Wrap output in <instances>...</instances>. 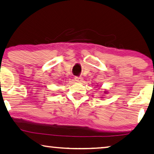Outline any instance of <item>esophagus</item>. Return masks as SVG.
<instances>
[{
  "instance_id": "34e87169",
  "label": "esophagus",
  "mask_w": 154,
  "mask_h": 154,
  "mask_svg": "<svg viewBox=\"0 0 154 154\" xmlns=\"http://www.w3.org/2000/svg\"><path fill=\"white\" fill-rule=\"evenodd\" d=\"M75 79L77 82H82L83 81V78L82 77H75Z\"/></svg>"
}]
</instances>
